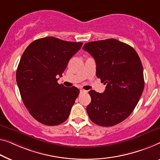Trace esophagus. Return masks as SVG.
Returning a JSON list of instances; mask_svg holds the SVG:
<instances>
[{
    "mask_svg": "<svg viewBox=\"0 0 160 160\" xmlns=\"http://www.w3.org/2000/svg\"><path fill=\"white\" fill-rule=\"evenodd\" d=\"M80 94L85 93V92H87V90H82V89H81V90H80Z\"/></svg>",
    "mask_w": 160,
    "mask_h": 160,
    "instance_id": "esophagus-1",
    "label": "esophagus"
}]
</instances>
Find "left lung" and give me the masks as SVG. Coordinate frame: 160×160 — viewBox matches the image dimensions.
Instances as JSON below:
<instances>
[{
	"label": "left lung",
	"mask_w": 160,
	"mask_h": 160,
	"mask_svg": "<svg viewBox=\"0 0 160 160\" xmlns=\"http://www.w3.org/2000/svg\"><path fill=\"white\" fill-rule=\"evenodd\" d=\"M83 49L93 57L96 75L106 84L103 93L89 91L88 116L95 124L122 122L135 108L144 88L141 59L134 49L115 39L86 43Z\"/></svg>",
	"instance_id": "obj_1"
}]
</instances>
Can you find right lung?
<instances>
[{
  "label": "right lung",
  "instance_id": "obj_1",
  "mask_svg": "<svg viewBox=\"0 0 160 160\" xmlns=\"http://www.w3.org/2000/svg\"><path fill=\"white\" fill-rule=\"evenodd\" d=\"M82 45L49 37L35 40L23 52L16 82L25 106L42 124L59 125L69 117L80 90L59 85L57 77Z\"/></svg>",
  "mask_w": 160,
  "mask_h": 160
}]
</instances>
